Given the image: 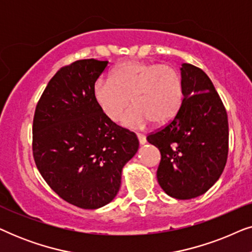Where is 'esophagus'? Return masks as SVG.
Returning a JSON list of instances; mask_svg holds the SVG:
<instances>
[{"label": "esophagus", "instance_id": "obj_1", "mask_svg": "<svg viewBox=\"0 0 252 252\" xmlns=\"http://www.w3.org/2000/svg\"><path fill=\"white\" fill-rule=\"evenodd\" d=\"M136 136H137V139H139L140 144H146L147 139H146V136L143 135V134H139V133H137Z\"/></svg>", "mask_w": 252, "mask_h": 252}]
</instances>
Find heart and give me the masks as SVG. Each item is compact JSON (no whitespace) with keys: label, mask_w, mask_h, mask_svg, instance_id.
I'll return each mask as SVG.
<instances>
[{"label":"heart","mask_w":252,"mask_h":252,"mask_svg":"<svg viewBox=\"0 0 252 252\" xmlns=\"http://www.w3.org/2000/svg\"><path fill=\"white\" fill-rule=\"evenodd\" d=\"M93 96L106 118L123 125L142 128L155 122L164 125L171 122L184 101V85L179 72L170 65L125 61L117 65L111 79L99 78L93 86Z\"/></svg>","instance_id":"obj_1"}]
</instances>
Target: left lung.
Here are the masks:
<instances>
[{
    "label": "left lung",
    "mask_w": 252,
    "mask_h": 252,
    "mask_svg": "<svg viewBox=\"0 0 252 252\" xmlns=\"http://www.w3.org/2000/svg\"><path fill=\"white\" fill-rule=\"evenodd\" d=\"M184 101L163 129L147 136L161 158L157 180L171 197L201 196L218 181L228 155L227 112L212 81L194 65H181Z\"/></svg>",
    "instance_id": "left-lung-1"
}]
</instances>
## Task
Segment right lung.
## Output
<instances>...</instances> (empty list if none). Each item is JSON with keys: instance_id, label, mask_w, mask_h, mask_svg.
Returning <instances> with one entry per match:
<instances>
[{"instance_id": "add662e5", "label": "right lung", "mask_w": 252, "mask_h": 252, "mask_svg": "<svg viewBox=\"0 0 252 252\" xmlns=\"http://www.w3.org/2000/svg\"><path fill=\"white\" fill-rule=\"evenodd\" d=\"M108 61H77L51 78L33 120V156L49 187L70 204L94 210L118 194L122 171L139 149L135 134L106 118L93 86Z\"/></svg>"}]
</instances>
